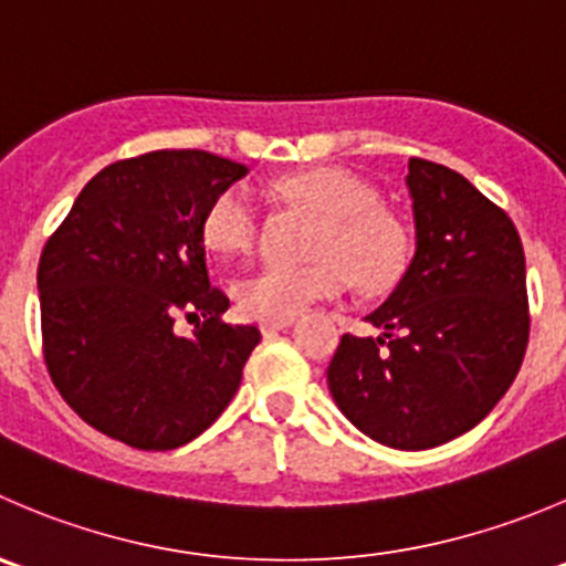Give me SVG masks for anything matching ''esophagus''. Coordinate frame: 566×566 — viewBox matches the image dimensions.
Here are the masks:
<instances>
[{"instance_id": "1", "label": "esophagus", "mask_w": 566, "mask_h": 566, "mask_svg": "<svg viewBox=\"0 0 566 566\" xmlns=\"http://www.w3.org/2000/svg\"><path fill=\"white\" fill-rule=\"evenodd\" d=\"M293 321H295V317H282V321H262V323H260V328H262V334L282 332V328L293 326Z\"/></svg>"}]
</instances>
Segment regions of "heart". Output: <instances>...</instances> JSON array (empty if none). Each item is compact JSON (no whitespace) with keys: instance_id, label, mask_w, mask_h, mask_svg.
Here are the masks:
<instances>
[{"instance_id":"obj_1","label":"heart","mask_w":566,"mask_h":566,"mask_svg":"<svg viewBox=\"0 0 566 566\" xmlns=\"http://www.w3.org/2000/svg\"><path fill=\"white\" fill-rule=\"evenodd\" d=\"M284 199L317 212L304 265H265L234 284L243 315L254 321L295 317L315 301L334 298L354 276L361 290H384L400 276L406 234L389 212L378 210L376 193L361 179L337 168H312L279 179ZM260 232V216L249 190L223 188L201 218V240L218 256L249 254Z\"/></svg>"}]
</instances>
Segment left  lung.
<instances>
[{
  "mask_svg": "<svg viewBox=\"0 0 566 566\" xmlns=\"http://www.w3.org/2000/svg\"><path fill=\"white\" fill-rule=\"evenodd\" d=\"M415 256L365 317L381 337L343 334L326 370L361 434L426 451L479 426L528 345L525 254L512 218L440 163L409 160Z\"/></svg>",
  "mask_w": 566,
  "mask_h": 566,
  "instance_id": "1",
  "label": "left lung"
}]
</instances>
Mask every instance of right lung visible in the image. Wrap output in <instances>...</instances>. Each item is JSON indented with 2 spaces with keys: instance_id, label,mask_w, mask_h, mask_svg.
<instances>
[{
  "instance_id": "obj_1",
  "label": "right lung",
  "mask_w": 566,
  "mask_h": 566,
  "mask_svg": "<svg viewBox=\"0 0 566 566\" xmlns=\"http://www.w3.org/2000/svg\"><path fill=\"white\" fill-rule=\"evenodd\" d=\"M249 168L163 149L102 168L38 262L43 359L65 403L137 451L196 440L234 398L256 326H232L201 218ZM185 314L197 328L179 338Z\"/></svg>"
}]
</instances>
